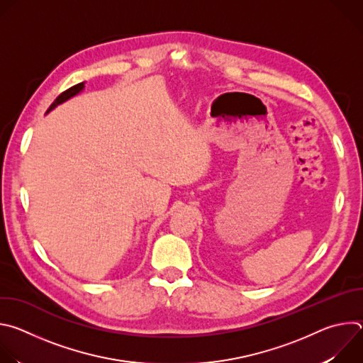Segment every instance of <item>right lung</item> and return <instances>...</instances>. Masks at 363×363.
I'll use <instances>...</instances> for the list:
<instances>
[{
    "mask_svg": "<svg viewBox=\"0 0 363 363\" xmlns=\"http://www.w3.org/2000/svg\"><path fill=\"white\" fill-rule=\"evenodd\" d=\"M84 89V83H79V84H76V86H73V87H70V89H67L66 91H63L53 103H51L50 105V108L47 109V112L45 113H48L50 111H53L56 106H59V105H62L63 101H66V100H69L70 97H73V96H76L77 93H80L82 90Z\"/></svg>",
    "mask_w": 363,
    "mask_h": 363,
    "instance_id": "obj_1",
    "label": "right lung"
}]
</instances>
